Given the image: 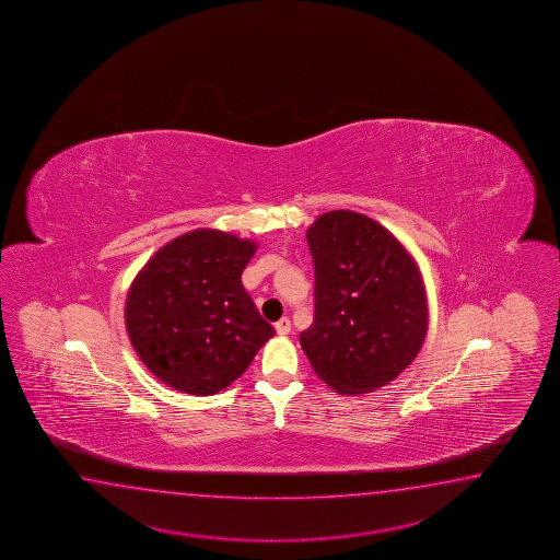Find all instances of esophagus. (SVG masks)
Returning a JSON list of instances; mask_svg holds the SVG:
<instances>
[{
  "instance_id": "1",
  "label": "esophagus",
  "mask_w": 560,
  "mask_h": 560,
  "mask_svg": "<svg viewBox=\"0 0 560 560\" xmlns=\"http://www.w3.org/2000/svg\"><path fill=\"white\" fill-rule=\"evenodd\" d=\"M276 331H278V336H285V334H290V328H292V324H290V319L282 318L276 322Z\"/></svg>"
}]
</instances>
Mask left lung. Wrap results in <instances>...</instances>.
<instances>
[{"instance_id":"obj_1","label":"left lung","mask_w":560,"mask_h":560,"mask_svg":"<svg viewBox=\"0 0 560 560\" xmlns=\"http://www.w3.org/2000/svg\"><path fill=\"white\" fill-rule=\"evenodd\" d=\"M306 238L316 288L302 350L338 394L375 392L416 360L425 340L421 272L392 232L353 210L322 214Z\"/></svg>"}]
</instances>
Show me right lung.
<instances>
[{"label": "right lung", "instance_id": "1", "mask_svg": "<svg viewBox=\"0 0 560 560\" xmlns=\"http://www.w3.org/2000/svg\"><path fill=\"white\" fill-rule=\"evenodd\" d=\"M256 242L198 229L165 244L132 280L125 324L149 372L176 392L229 387L275 336L242 285Z\"/></svg>", "mask_w": 560, "mask_h": 560}]
</instances>
